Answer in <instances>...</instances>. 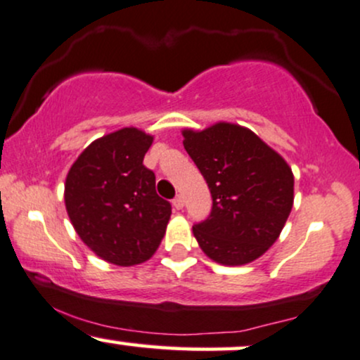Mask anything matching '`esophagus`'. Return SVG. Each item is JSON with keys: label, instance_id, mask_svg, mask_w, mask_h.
Wrapping results in <instances>:
<instances>
[{"label": "esophagus", "instance_id": "obj_1", "mask_svg": "<svg viewBox=\"0 0 360 360\" xmlns=\"http://www.w3.org/2000/svg\"><path fill=\"white\" fill-rule=\"evenodd\" d=\"M172 204H173V207H175V209H181V207H184V204H185V200H184V197H181V195H176L175 198H173V202H172Z\"/></svg>", "mask_w": 360, "mask_h": 360}]
</instances>
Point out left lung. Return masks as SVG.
<instances>
[{
    "label": "left lung",
    "instance_id": "1",
    "mask_svg": "<svg viewBox=\"0 0 360 360\" xmlns=\"http://www.w3.org/2000/svg\"><path fill=\"white\" fill-rule=\"evenodd\" d=\"M181 134L212 195L209 217L193 226L198 246L226 266L263 256L293 207L295 180L288 163L251 129L231 122Z\"/></svg>",
    "mask_w": 360,
    "mask_h": 360
}]
</instances>
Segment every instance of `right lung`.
I'll return each mask as SVG.
<instances>
[{
  "label": "right lung",
  "instance_id": "obj_1",
  "mask_svg": "<svg viewBox=\"0 0 360 360\" xmlns=\"http://www.w3.org/2000/svg\"><path fill=\"white\" fill-rule=\"evenodd\" d=\"M153 136L122 128L96 139L65 179V209L79 238L101 259L145 263L162 243L172 205L156 193L155 173L143 165Z\"/></svg>",
  "mask_w": 360,
  "mask_h": 360
}]
</instances>
